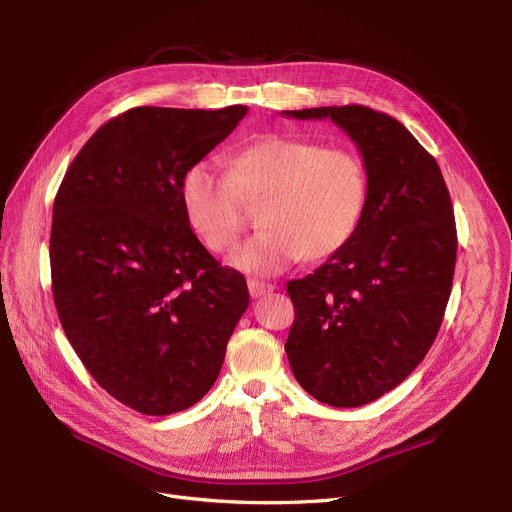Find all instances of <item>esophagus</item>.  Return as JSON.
<instances>
[{
  "label": "esophagus",
  "mask_w": 512,
  "mask_h": 512,
  "mask_svg": "<svg viewBox=\"0 0 512 512\" xmlns=\"http://www.w3.org/2000/svg\"><path fill=\"white\" fill-rule=\"evenodd\" d=\"M276 286L274 284H265V282H259V280H249V294L253 299H261L265 297V294L274 292Z\"/></svg>",
  "instance_id": "34e87169"
}]
</instances>
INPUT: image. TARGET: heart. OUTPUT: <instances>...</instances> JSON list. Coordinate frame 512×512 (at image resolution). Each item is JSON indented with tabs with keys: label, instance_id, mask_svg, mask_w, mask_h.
Returning a JSON list of instances; mask_svg holds the SVG:
<instances>
[{
	"label": "heart",
	"instance_id": "1",
	"mask_svg": "<svg viewBox=\"0 0 512 512\" xmlns=\"http://www.w3.org/2000/svg\"><path fill=\"white\" fill-rule=\"evenodd\" d=\"M240 197H263L261 232L230 263L257 276L282 274L303 255L326 259L357 232L369 197L361 155L344 147L270 134L228 157V174L197 161L180 184L188 224L213 253L236 245L245 228Z\"/></svg>",
	"mask_w": 512,
	"mask_h": 512
}]
</instances>
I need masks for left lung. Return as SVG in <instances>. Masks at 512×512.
Returning <instances> with one entry per match:
<instances>
[{
	"instance_id": "obj_1",
	"label": "left lung",
	"mask_w": 512,
	"mask_h": 512,
	"mask_svg": "<svg viewBox=\"0 0 512 512\" xmlns=\"http://www.w3.org/2000/svg\"><path fill=\"white\" fill-rule=\"evenodd\" d=\"M282 114L330 118L369 172L353 238L286 286L294 324L284 344L305 392L330 407H361L411 375L438 336L456 261L450 195L436 159L388 114L365 105Z\"/></svg>"
}]
</instances>
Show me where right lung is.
Returning <instances> with one entry per match:
<instances>
[{
  "label": "right lung",
  "instance_id": "right-lung-1",
  "mask_svg": "<svg viewBox=\"0 0 512 512\" xmlns=\"http://www.w3.org/2000/svg\"><path fill=\"white\" fill-rule=\"evenodd\" d=\"M132 107L74 157L53 201V301L95 382L143 415H172L218 380L249 307L247 280L188 224L180 184L247 116Z\"/></svg>",
  "mask_w": 512,
  "mask_h": 512
}]
</instances>
